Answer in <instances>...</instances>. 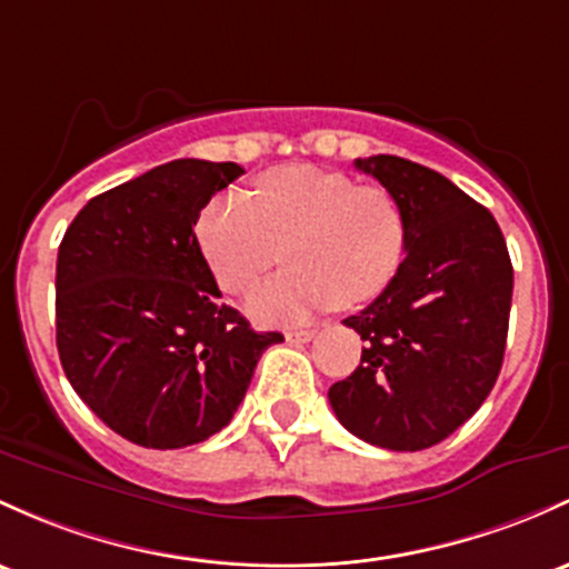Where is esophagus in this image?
Segmentation results:
<instances>
[{
  "label": "esophagus",
  "mask_w": 569,
  "mask_h": 569,
  "mask_svg": "<svg viewBox=\"0 0 569 569\" xmlns=\"http://www.w3.org/2000/svg\"><path fill=\"white\" fill-rule=\"evenodd\" d=\"M316 337V329H295V332H286L289 342H310Z\"/></svg>",
  "instance_id": "34e87169"
}]
</instances>
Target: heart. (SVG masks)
<instances>
[{"label":"heart","mask_w":569,"mask_h":569,"mask_svg":"<svg viewBox=\"0 0 569 569\" xmlns=\"http://www.w3.org/2000/svg\"><path fill=\"white\" fill-rule=\"evenodd\" d=\"M197 240L229 295H248L286 248L291 270L267 280L248 313L261 323H299L383 295L402 267L408 227L383 186L295 164L261 174L259 202L242 191L210 199L197 218Z\"/></svg>","instance_id":"1"}]
</instances>
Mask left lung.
<instances>
[{"label": "left lung", "instance_id": "obj_1", "mask_svg": "<svg viewBox=\"0 0 569 569\" xmlns=\"http://www.w3.org/2000/svg\"><path fill=\"white\" fill-rule=\"evenodd\" d=\"M397 197L408 246L397 278L359 316V367L329 389L348 432L389 451L453 435L495 389L513 264L495 216L440 172L399 156L356 159Z\"/></svg>", "mask_w": 569, "mask_h": 569}]
</instances>
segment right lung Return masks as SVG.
<instances>
[{
  "mask_svg": "<svg viewBox=\"0 0 569 569\" xmlns=\"http://www.w3.org/2000/svg\"><path fill=\"white\" fill-rule=\"evenodd\" d=\"M246 172L178 159L93 197L56 261L64 376L104 423L142 448H186L232 421L278 332L218 302L197 218Z\"/></svg>",
  "mask_w": 569,
  "mask_h": 569,
  "instance_id": "add662e5",
  "label": "right lung"
}]
</instances>
